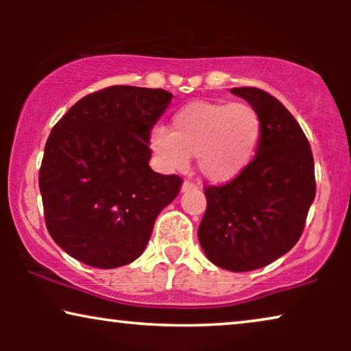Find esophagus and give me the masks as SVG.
<instances>
[{
    "mask_svg": "<svg viewBox=\"0 0 351 351\" xmlns=\"http://www.w3.org/2000/svg\"><path fill=\"white\" fill-rule=\"evenodd\" d=\"M196 189H198V185H195L193 182H189V180H185L184 184H182V191H184V193H185V191L196 190Z\"/></svg>",
    "mask_w": 351,
    "mask_h": 351,
    "instance_id": "1",
    "label": "esophagus"
}]
</instances>
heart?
<instances>
[{
	"mask_svg": "<svg viewBox=\"0 0 351 351\" xmlns=\"http://www.w3.org/2000/svg\"><path fill=\"white\" fill-rule=\"evenodd\" d=\"M262 138V121L246 104L195 100L172 118V131L155 126L152 150L166 171H185L196 156L206 179L225 184L251 165Z\"/></svg>",
	"mask_w": 351,
	"mask_h": 351,
	"instance_id": "obj_1",
	"label": "heart"
}]
</instances>
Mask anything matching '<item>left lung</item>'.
I'll list each match as a JSON object with an SVG mask.
<instances>
[{
    "label": "left lung",
    "mask_w": 351,
    "mask_h": 351,
    "mask_svg": "<svg viewBox=\"0 0 351 351\" xmlns=\"http://www.w3.org/2000/svg\"><path fill=\"white\" fill-rule=\"evenodd\" d=\"M232 93L256 108L262 121L257 155L237 179L206 186L208 208L198 228L214 265L251 271L289 252L304 232L316 195L308 138L280 100L257 88Z\"/></svg>",
    "instance_id": "left-lung-1"
}]
</instances>
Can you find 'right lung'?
<instances>
[{
    "mask_svg": "<svg viewBox=\"0 0 351 351\" xmlns=\"http://www.w3.org/2000/svg\"><path fill=\"white\" fill-rule=\"evenodd\" d=\"M172 94L110 86L78 100L52 128L40 169L51 238L76 261L117 268L136 261L182 179L152 171L148 138Z\"/></svg>",
    "mask_w": 351,
    "mask_h": 351,
    "instance_id": "right-lung-1",
    "label": "right lung"
}]
</instances>
